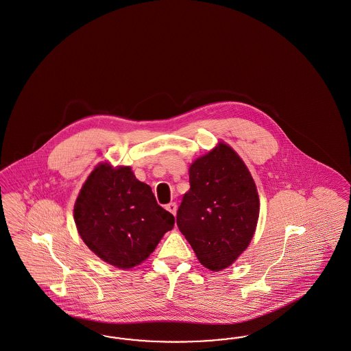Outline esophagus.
<instances>
[{
    "instance_id": "1",
    "label": "esophagus",
    "mask_w": 351,
    "mask_h": 351,
    "mask_svg": "<svg viewBox=\"0 0 351 351\" xmlns=\"http://www.w3.org/2000/svg\"><path fill=\"white\" fill-rule=\"evenodd\" d=\"M167 210H168L170 214L176 216V214H177V204L176 203H169V204H167Z\"/></svg>"
}]
</instances>
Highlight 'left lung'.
Listing matches in <instances>:
<instances>
[{"instance_id": "left-lung-1", "label": "left lung", "mask_w": 351, "mask_h": 351, "mask_svg": "<svg viewBox=\"0 0 351 351\" xmlns=\"http://www.w3.org/2000/svg\"><path fill=\"white\" fill-rule=\"evenodd\" d=\"M190 190L177 226L199 262L211 271L229 267L250 244L259 217L256 182L243 158L219 141L189 168Z\"/></svg>"}]
</instances>
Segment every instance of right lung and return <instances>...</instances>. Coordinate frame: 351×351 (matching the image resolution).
<instances>
[{
	"label": "right lung",
	"instance_id": "obj_1",
	"mask_svg": "<svg viewBox=\"0 0 351 351\" xmlns=\"http://www.w3.org/2000/svg\"><path fill=\"white\" fill-rule=\"evenodd\" d=\"M80 237L98 258L132 269L153 253L174 227V216L160 207L147 183L131 167L99 162L82 184L73 208Z\"/></svg>",
	"mask_w": 351,
	"mask_h": 351
}]
</instances>
